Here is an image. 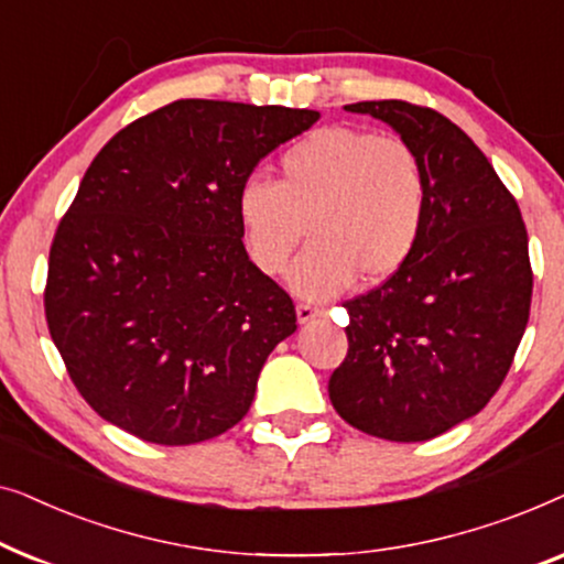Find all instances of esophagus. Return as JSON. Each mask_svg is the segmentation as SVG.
<instances>
[{
  "mask_svg": "<svg viewBox=\"0 0 564 564\" xmlns=\"http://www.w3.org/2000/svg\"><path fill=\"white\" fill-rule=\"evenodd\" d=\"M323 313H326V311H323V307H318V305H311V303H300L297 305V321L300 323H311L313 318H321Z\"/></svg>",
  "mask_w": 564,
  "mask_h": 564,
  "instance_id": "obj_1",
  "label": "esophagus"
}]
</instances>
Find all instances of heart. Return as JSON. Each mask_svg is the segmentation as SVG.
<instances>
[{"label": "heart", "instance_id": "heart-1", "mask_svg": "<svg viewBox=\"0 0 564 564\" xmlns=\"http://www.w3.org/2000/svg\"><path fill=\"white\" fill-rule=\"evenodd\" d=\"M429 180L411 143L359 128H318L280 156V182L249 176L236 218L251 264L276 276L305 241L290 290L326 300L359 272L382 282L405 267L423 236Z\"/></svg>", "mask_w": 564, "mask_h": 564}]
</instances>
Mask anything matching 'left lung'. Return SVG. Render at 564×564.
<instances>
[{
    "label": "left lung",
    "instance_id": "1",
    "mask_svg": "<svg viewBox=\"0 0 564 564\" xmlns=\"http://www.w3.org/2000/svg\"><path fill=\"white\" fill-rule=\"evenodd\" d=\"M421 156L426 226L405 267L346 300L349 351L328 380L336 413L388 442H426L503 384L529 323L534 274L511 192L449 118L403 99L346 105Z\"/></svg>",
    "mask_w": 564,
    "mask_h": 564
}]
</instances>
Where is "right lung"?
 Returning a JSON list of instances; mask_svg holds the SVG:
<instances>
[{"instance_id": "obj_1", "label": "right lung", "mask_w": 564, "mask_h": 564, "mask_svg": "<svg viewBox=\"0 0 564 564\" xmlns=\"http://www.w3.org/2000/svg\"><path fill=\"white\" fill-rule=\"evenodd\" d=\"M318 118L176 99L91 161L53 238L43 300L68 377L105 421L187 446L249 413L261 367L297 315L251 264L236 195Z\"/></svg>"}]
</instances>
